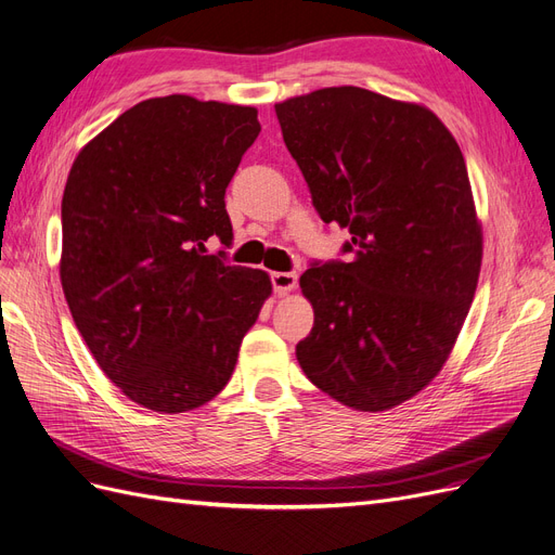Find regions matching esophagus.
<instances>
[{"label": "esophagus", "instance_id": "1", "mask_svg": "<svg viewBox=\"0 0 555 555\" xmlns=\"http://www.w3.org/2000/svg\"><path fill=\"white\" fill-rule=\"evenodd\" d=\"M271 282H273L275 294L284 296V294H289V292L296 289V286H298V275L294 271H286V273L278 271V273H271Z\"/></svg>", "mask_w": 555, "mask_h": 555}]
</instances>
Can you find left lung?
Segmentation results:
<instances>
[{
    "instance_id": "obj_1",
    "label": "left lung",
    "mask_w": 555,
    "mask_h": 555,
    "mask_svg": "<svg viewBox=\"0 0 555 555\" xmlns=\"http://www.w3.org/2000/svg\"><path fill=\"white\" fill-rule=\"evenodd\" d=\"M275 114L323 223L350 232V261L300 278L314 327L296 358L352 410L401 405L444 366L476 294L482 232L460 145L430 108L358 86Z\"/></svg>"
}]
</instances>
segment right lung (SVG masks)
Wrapping results in <instances>:
<instances>
[{"label":"right lung","instance_id":"obj_1","mask_svg":"<svg viewBox=\"0 0 555 555\" xmlns=\"http://www.w3.org/2000/svg\"><path fill=\"white\" fill-rule=\"evenodd\" d=\"M255 106L143 100L81 147L61 203V284L111 383L154 412L201 408L228 385L271 278L225 248V189L259 137Z\"/></svg>","mask_w":555,"mask_h":555}]
</instances>
